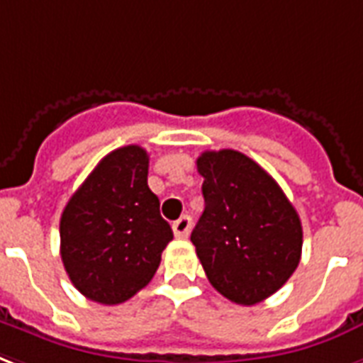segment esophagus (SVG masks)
Listing matches in <instances>:
<instances>
[{"label": "esophagus", "mask_w": 363, "mask_h": 363, "mask_svg": "<svg viewBox=\"0 0 363 363\" xmlns=\"http://www.w3.org/2000/svg\"><path fill=\"white\" fill-rule=\"evenodd\" d=\"M190 228H192V218L184 215V217L177 218L173 223V232H175L177 238H186L190 234Z\"/></svg>", "instance_id": "1"}]
</instances>
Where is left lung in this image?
<instances>
[{"instance_id": "obj_1", "label": "left lung", "mask_w": 363, "mask_h": 363, "mask_svg": "<svg viewBox=\"0 0 363 363\" xmlns=\"http://www.w3.org/2000/svg\"><path fill=\"white\" fill-rule=\"evenodd\" d=\"M196 165L206 209L190 240L207 280L238 304L270 297L301 261L303 226L295 207L242 152H203Z\"/></svg>"}]
</instances>
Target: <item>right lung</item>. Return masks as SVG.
Wrapping results in <instances>:
<instances>
[{
  "mask_svg": "<svg viewBox=\"0 0 363 363\" xmlns=\"http://www.w3.org/2000/svg\"><path fill=\"white\" fill-rule=\"evenodd\" d=\"M173 240L148 188V154L137 145L110 152L77 188L60 217V257L77 291L120 304L154 278Z\"/></svg>",
  "mask_w": 363,
  "mask_h": 363,
  "instance_id": "1",
  "label": "right lung"
}]
</instances>
